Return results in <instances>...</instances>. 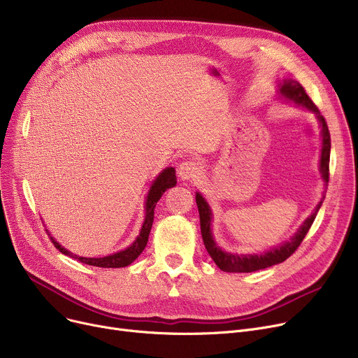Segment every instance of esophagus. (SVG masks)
I'll use <instances>...</instances> for the list:
<instances>
[{
	"instance_id": "34e87169",
	"label": "esophagus",
	"mask_w": 358,
	"mask_h": 358,
	"mask_svg": "<svg viewBox=\"0 0 358 358\" xmlns=\"http://www.w3.org/2000/svg\"><path fill=\"white\" fill-rule=\"evenodd\" d=\"M201 174V166L197 161L189 159L180 164L178 166V176L182 180H193Z\"/></svg>"
}]
</instances>
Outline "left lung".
Returning a JSON list of instances; mask_svg holds the SVG:
<instances>
[{
  "label": "left lung",
  "mask_w": 358,
  "mask_h": 358,
  "mask_svg": "<svg viewBox=\"0 0 358 358\" xmlns=\"http://www.w3.org/2000/svg\"><path fill=\"white\" fill-rule=\"evenodd\" d=\"M278 96H280V99H283L289 103H293L297 107H305L306 110L312 111L316 116V119L319 122V127H321V135H322V149H321V159H319V171H321V174H322L325 185H328L331 136H329L328 124H327L324 116L319 113L317 107L309 99L305 88L292 78L283 80L278 84ZM322 199H325V196ZM196 203H197L199 215H200V229H201L204 247H206V250H208L212 259L215 261V264L222 271H227V273H252V271L267 268V267H271V266H275V264H280V262L286 261L305 239L319 209H321V206H322V200H321L317 203L316 208L313 209V213L302 224H300L297 232L289 241L281 243V245L271 248L266 252H261V254H234V252L223 251L215 242V238L212 234V219H213L212 209H210L209 203L206 201V199L199 192L196 193Z\"/></svg>",
  "instance_id": "8db88e82"
}]
</instances>
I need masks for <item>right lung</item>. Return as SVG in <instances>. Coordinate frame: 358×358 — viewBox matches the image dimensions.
Returning a JSON list of instances; mask_svg holds the SVG:
<instances>
[{
	"label": "right lung",
	"mask_w": 358,
	"mask_h": 358,
	"mask_svg": "<svg viewBox=\"0 0 358 358\" xmlns=\"http://www.w3.org/2000/svg\"><path fill=\"white\" fill-rule=\"evenodd\" d=\"M177 184V177H176V169L173 166H168L158 174V177L150 184V189L148 192L146 196V201H145V220L142 224V229L138 235V238L134 241L130 247L124 248L123 251L115 252L111 255H106V257H100V258H87V257H78L72 252H69L68 250H65L58 241H55L53 236H50L55 248H58L62 254L75 258L77 261L84 262V264L88 266H94V267H101V268H120V267H127L129 264H131L145 250L146 243H148V238L150 234V228H152L154 223V210L155 206L158 203V200L162 197V194L171 189ZM50 235V234H49Z\"/></svg>",
	"instance_id": "obj_1"
}]
</instances>
